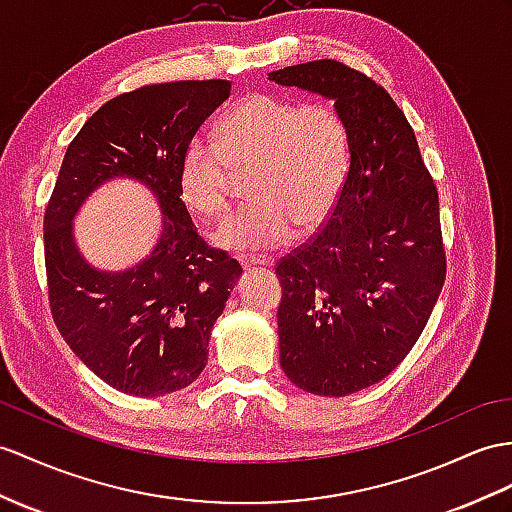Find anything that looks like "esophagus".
Segmentation results:
<instances>
[{"instance_id":"34e87169","label":"esophagus","mask_w":512,"mask_h":512,"mask_svg":"<svg viewBox=\"0 0 512 512\" xmlns=\"http://www.w3.org/2000/svg\"><path fill=\"white\" fill-rule=\"evenodd\" d=\"M239 263L243 269H252V267H271L273 260L265 256H241Z\"/></svg>"}]
</instances>
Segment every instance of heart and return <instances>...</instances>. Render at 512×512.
I'll return each instance as SVG.
<instances>
[{
    "label": "heart",
    "instance_id": "b5f03b06",
    "mask_svg": "<svg viewBox=\"0 0 512 512\" xmlns=\"http://www.w3.org/2000/svg\"><path fill=\"white\" fill-rule=\"evenodd\" d=\"M350 169V134L326 104H297L273 95H249L221 121L217 141L186 143L178 186L199 217L228 210L232 171L247 173L252 202L213 232L228 249H260L289 239L295 226H321L339 199Z\"/></svg>",
    "mask_w": 512,
    "mask_h": 512
}]
</instances>
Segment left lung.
Instances as JSON below:
<instances>
[{"instance_id": "obj_1", "label": "left lung", "mask_w": 512, "mask_h": 512, "mask_svg": "<svg viewBox=\"0 0 512 512\" xmlns=\"http://www.w3.org/2000/svg\"><path fill=\"white\" fill-rule=\"evenodd\" d=\"M269 80L332 99L350 134L330 219L276 267L286 378L345 397L389 376L432 315L445 282L439 193L404 112L365 73L313 60Z\"/></svg>"}]
</instances>
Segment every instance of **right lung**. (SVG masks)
<instances>
[{
  "label": "right lung",
  "instance_id": "1",
  "mask_svg": "<svg viewBox=\"0 0 512 512\" xmlns=\"http://www.w3.org/2000/svg\"><path fill=\"white\" fill-rule=\"evenodd\" d=\"M230 86L184 80L123 93L84 123L62 158L43 223L49 306L73 354L121 393L160 397L195 382L243 273L202 241L178 186L186 143ZM112 179L141 181L163 213L153 252L119 272L93 268L72 234L81 204Z\"/></svg>",
  "mask_w": 512,
  "mask_h": 512
}]
</instances>
